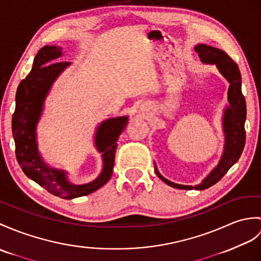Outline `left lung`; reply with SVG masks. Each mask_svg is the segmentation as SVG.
<instances>
[{
    "mask_svg": "<svg viewBox=\"0 0 261 261\" xmlns=\"http://www.w3.org/2000/svg\"><path fill=\"white\" fill-rule=\"evenodd\" d=\"M196 52L202 63L216 64L220 73L229 82L228 101L229 107L225 110L223 116V131H225V150L218 166L205 177L201 184L197 186H185L171 182L159 173L154 165L156 175L168 186L184 190H204L207 188L217 184L230 168L238 161L242 153L246 142V100L241 92V74L237 63L230 58L228 54L214 46L207 44H198L195 47Z\"/></svg>",
    "mask_w": 261,
    "mask_h": 261,
    "instance_id": "left-lung-1",
    "label": "left lung"
}]
</instances>
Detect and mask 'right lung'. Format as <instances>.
<instances>
[{"mask_svg":"<svg viewBox=\"0 0 261 261\" xmlns=\"http://www.w3.org/2000/svg\"><path fill=\"white\" fill-rule=\"evenodd\" d=\"M62 56V47L45 45L36 54L32 70L17 87L15 111L12 118V133L15 154L23 172L52 195L62 199L87 196L110 180L117 141L128 124V117L108 119L96 129L94 144L102 153L103 168L99 177L86 185H73L64 170L50 168L42 159L36 143V124L43 110L46 95L53 82L70 62H54Z\"/></svg>","mask_w":261,"mask_h":261,"instance_id":"obj_1","label":"right lung"}]
</instances>
